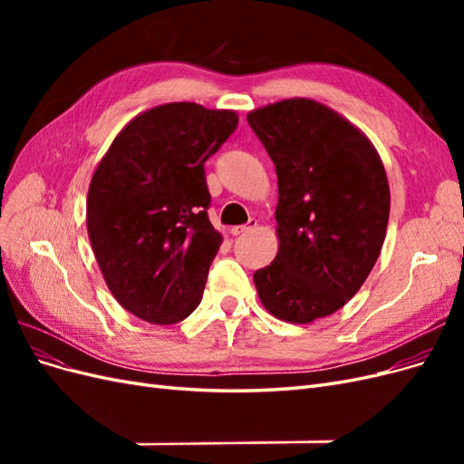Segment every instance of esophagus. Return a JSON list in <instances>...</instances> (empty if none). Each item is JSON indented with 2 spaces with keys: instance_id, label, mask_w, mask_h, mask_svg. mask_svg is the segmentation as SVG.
I'll return each instance as SVG.
<instances>
[{
  "instance_id": "obj_1",
  "label": "esophagus",
  "mask_w": 464,
  "mask_h": 464,
  "mask_svg": "<svg viewBox=\"0 0 464 464\" xmlns=\"http://www.w3.org/2000/svg\"><path fill=\"white\" fill-rule=\"evenodd\" d=\"M256 227H257V220L251 218L247 224H242V227H232L230 234L232 236H244V234L251 232V230H256Z\"/></svg>"
}]
</instances>
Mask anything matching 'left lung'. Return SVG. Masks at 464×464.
Instances as JSON below:
<instances>
[{"label": "left lung", "instance_id": "left-lung-1", "mask_svg": "<svg viewBox=\"0 0 464 464\" xmlns=\"http://www.w3.org/2000/svg\"><path fill=\"white\" fill-rule=\"evenodd\" d=\"M275 162L278 254L254 273L276 319L312 323L354 296L382 254L391 193L382 157L353 121L312 98L251 110Z\"/></svg>", "mask_w": 464, "mask_h": 464}]
</instances>
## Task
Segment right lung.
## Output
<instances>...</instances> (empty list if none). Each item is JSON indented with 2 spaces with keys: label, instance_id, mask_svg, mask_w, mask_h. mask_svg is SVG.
<instances>
[{
  "label": "right lung",
  "instance_id": "1",
  "mask_svg": "<svg viewBox=\"0 0 464 464\" xmlns=\"http://www.w3.org/2000/svg\"><path fill=\"white\" fill-rule=\"evenodd\" d=\"M236 128L234 110L168 102L135 116L98 162L89 240L111 296L135 317L170 325L199 305L222 244L203 164Z\"/></svg>",
  "mask_w": 464,
  "mask_h": 464
}]
</instances>
